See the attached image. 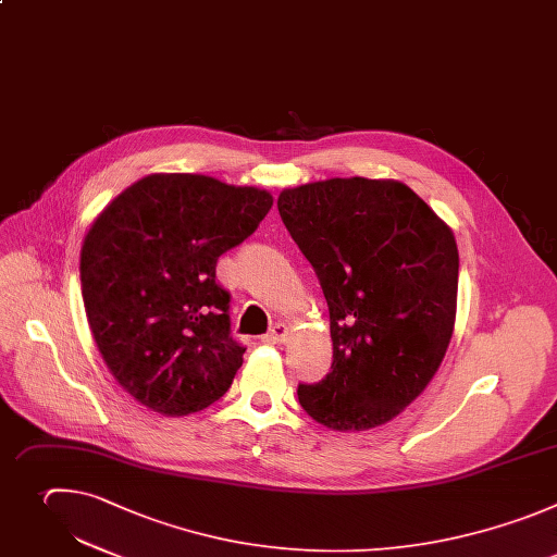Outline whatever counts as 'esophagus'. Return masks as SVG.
Returning <instances> with one entry per match:
<instances>
[{
    "instance_id": "34e87169",
    "label": "esophagus",
    "mask_w": 557,
    "mask_h": 557,
    "mask_svg": "<svg viewBox=\"0 0 557 557\" xmlns=\"http://www.w3.org/2000/svg\"><path fill=\"white\" fill-rule=\"evenodd\" d=\"M287 333H289L287 324H283V322H276V324L270 329V333H265V336H263L261 341H263L265 345H281V343H285Z\"/></svg>"
}]
</instances>
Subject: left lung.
Instances as JSON below:
<instances>
[{
  "mask_svg": "<svg viewBox=\"0 0 557 557\" xmlns=\"http://www.w3.org/2000/svg\"><path fill=\"white\" fill-rule=\"evenodd\" d=\"M278 212L320 281L333 341L331 373L298 384L300 406L341 432L391 421L421 395L453 338V231L393 180L287 188Z\"/></svg>",
  "mask_w": 557,
  "mask_h": 557,
  "instance_id": "1",
  "label": "left lung"
}]
</instances>
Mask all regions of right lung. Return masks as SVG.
<instances>
[{"mask_svg": "<svg viewBox=\"0 0 557 557\" xmlns=\"http://www.w3.org/2000/svg\"><path fill=\"white\" fill-rule=\"evenodd\" d=\"M272 195L206 175H149L111 201L81 250L94 343L119 384L164 414L224 395L246 347L231 333L216 259L248 239Z\"/></svg>", "mask_w": 557, "mask_h": 557, "instance_id": "add662e5", "label": "right lung"}]
</instances>
